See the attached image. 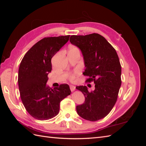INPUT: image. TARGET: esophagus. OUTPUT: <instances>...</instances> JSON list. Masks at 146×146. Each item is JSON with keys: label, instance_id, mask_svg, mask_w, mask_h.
Returning a JSON list of instances; mask_svg holds the SVG:
<instances>
[{"label": "esophagus", "instance_id": "obj_1", "mask_svg": "<svg viewBox=\"0 0 146 146\" xmlns=\"http://www.w3.org/2000/svg\"><path fill=\"white\" fill-rule=\"evenodd\" d=\"M70 91H75V90H76V87H75L73 85H70Z\"/></svg>", "mask_w": 146, "mask_h": 146}]
</instances>
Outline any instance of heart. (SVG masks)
I'll return each mask as SVG.
<instances>
[{
  "label": "heart",
  "mask_w": 146,
  "mask_h": 146,
  "mask_svg": "<svg viewBox=\"0 0 146 146\" xmlns=\"http://www.w3.org/2000/svg\"><path fill=\"white\" fill-rule=\"evenodd\" d=\"M78 50V48L76 47L72 46V47H70L69 50ZM80 72H81V71L80 69H76L73 73H71L69 74V80L71 81H74L75 80H76L77 77L78 76V75H80Z\"/></svg>",
  "instance_id": "1"
}]
</instances>
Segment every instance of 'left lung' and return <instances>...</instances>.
Here are the masks:
<instances>
[{
	"instance_id": "8db88e82",
	"label": "left lung",
	"mask_w": 146,
	"mask_h": 146,
	"mask_svg": "<svg viewBox=\"0 0 146 146\" xmlns=\"http://www.w3.org/2000/svg\"><path fill=\"white\" fill-rule=\"evenodd\" d=\"M70 42L81 50L86 69V82H94L95 89L86 86L76 89L82 92L85 101L76 107L78 114L90 121L104 118L115 105L121 85V66L116 50L98 33L72 35Z\"/></svg>"
}]
</instances>
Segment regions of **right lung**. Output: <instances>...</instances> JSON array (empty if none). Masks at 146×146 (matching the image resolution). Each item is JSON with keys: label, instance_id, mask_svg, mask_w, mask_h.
Here are the masks:
<instances>
[{"label": "right lung", "instance_id": "add662e5", "mask_svg": "<svg viewBox=\"0 0 146 146\" xmlns=\"http://www.w3.org/2000/svg\"><path fill=\"white\" fill-rule=\"evenodd\" d=\"M69 37L44 38L30 48L21 62L17 80L21 99L27 112L38 120L56 116L60 102L71 92L68 84L54 89L46 85L47 76L52 70V58Z\"/></svg>", "mask_w": 146, "mask_h": 146}]
</instances>
